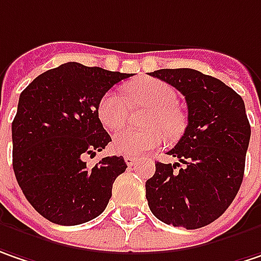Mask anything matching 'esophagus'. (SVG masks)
<instances>
[{
    "instance_id": "1",
    "label": "esophagus",
    "mask_w": 261,
    "mask_h": 261,
    "mask_svg": "<svg viewBox=\"0 0 261 261\" xmlns=\"http://www.w3.org/2000/svg\"><path fill=\"white\" fill-rule=\"evenodd\" d=\"M124 161H125V164L128 165V167H133V165H136V158H133V156H125L124 158Z\"/></svg>"
}]
</instances>
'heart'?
<instances>
[{
  "mask_svg": "<svg viewBox=\"0 0 261 261\" xmlns=\"http://www.w3.org/2000/svg\"><path fill=\"white\" fill-rule=\"evenodd\" d=\"M127 94L133 105L150 109L145 119L146 130L125 128L116 133L112 139V149L128 156H142L167 142V133L171 137L178 136L185 127V118L177 109V93L170 84L161 80L143 78L127 87ZM128 115L124 99L114 91L101 96L97 105V116L108 130L121 128Z\"/></svg>",
  "mask_w": 261,
  "mask_h": 261,
  "instance_id": "heart-1",
  "label": "heart"
}]
</instances>
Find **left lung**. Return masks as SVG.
Listing matches in <instances>:
<instances>
[{"label":"left lung","instance_id":"1","mask_svg":"<svg viewBox=\"0 0 261 261\" xmlns=\"http://www.w3.org/2000/svg\"><path fill=\"white\" fill-rule=\"evenodd\" d=\"M152 76L176 87L188 105V127L146 181L152 214L167 224L199 229L235 199L245 168L251 127L242 97L220 80L195 69H160Z\"/></svg>","mask_w":261,"mask_h":261}]
</instances>
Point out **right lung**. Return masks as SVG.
Masks as SVG:
<instances>
[{
	"label": "right lung",
	"mask_w": 261,
	"mask_h": 261,
	"mask_svg": "<svg viewBox=\"0 0 261 261\" xmlns=\"http://www.w3.org/2000/svg\"><path fill=\"white\" fill-rule=\"evenodd\" d=\"M133 73L68 62L22 91L11 124L13 170L29 204L47 220L75 226L100 216L127 168L122 156L84 158L112 142L97 116L101 96Z\"/></svg>",
	"instance_id": "right-lung-1"
}]
</instances>
